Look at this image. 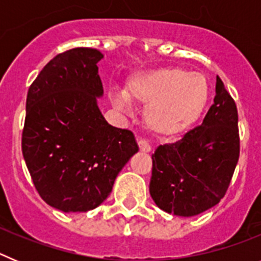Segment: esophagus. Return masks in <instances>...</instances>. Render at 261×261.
<instances>
[{
  "mask_svg": "<svg viewBox=\"0 0 261 261\" xmlns=\"http://www.w3.org/2000/svg\"><path fill=\"white\" fill-rule=\"evenodd\" d=\"M137 142H138V147H140V150L144 151V153H150L151 146L147 144L146 140H144V138H140Z\"/></svg>",
  "mask_w": 261,
  "mask_h": 261,
  "instance_id": "esophagus-1",
  "label": "esophagus"
}]
</instances>
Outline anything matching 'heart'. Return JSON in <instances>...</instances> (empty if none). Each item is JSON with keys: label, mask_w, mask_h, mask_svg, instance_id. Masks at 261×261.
<instances>
[{"label": "heart", "mask_w": 261, "mask_h": 261, "mask_svg": "<svg viewBox=\"0 0 261 261\" xmlns=\"http://www.w3.org/2000/svg\"><path fill=\"white\" fill-rule=\"evenodd\" d=\"M125 96L130 102L147 105L144 120L151 132L172 137L186 132L201 116L209 99V84L201 73L162 68L142 71L130 78ZM125 96L114 94L112 102L124 110Z\"/></svg>", "instance_id": "b5f03b06"}]
</instances>
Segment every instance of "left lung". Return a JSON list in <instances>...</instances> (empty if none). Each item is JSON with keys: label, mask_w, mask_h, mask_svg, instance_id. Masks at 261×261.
<instances>
[{"label": "left lung", "mask_w": 261, "mask_h": 261, "mask_svg": "<svg viewBox=\"0 0 261 261\" xmlns=\"http://www.w3.org/2000/svg\"><path fill=\"white\" fill-rule=\"evenodd\" d=\"M238 110L217 75L214 103L202 124L151 155L149 191L158 208L191 217L221 201L239 159Z\"/></svg>", "instance_id": "obj_1"}]
</instances>
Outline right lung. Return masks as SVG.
<instances>
[{
	"label": "right lung",
	"mask_w": 261,
	"mask_h": 261,
	"mask_svg": "<svg viewBox=\"0 0 261 261\" xmlns=\"http://www.w3.org/2000/svg\"><path fill=\"white\" fill-rule=\"evenodd\" d=\"M102 59L94 48L59 53L27 93L23 158L41 199L65 213L102 204L138 151L133 133L110 125L96 105Z\"/></svg>",
	"instance_id": "1"
}]
</instances>
